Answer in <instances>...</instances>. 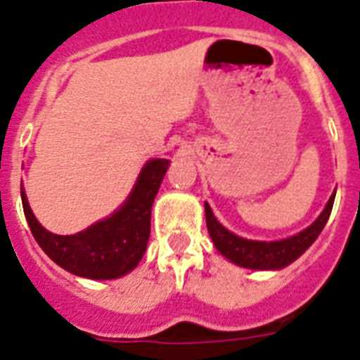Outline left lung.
Returning a JSON list of instances; mask_svg holds the SVG:
<instances>
[{"mask_svg":"<svg viewBox=\"0 0 360 360\" xmlns=\"http://www.w3.org/2000/svg\"><path fill=\"white\" fill-rule=\"evenodd\" d=\"M335 194L337 192L331 194L324 210L307 229H304L295 236L276 241L247 240V238L238 236V234L231 232L217 221L210 205L205 203L208 234L212 238L216 249L234 265L255 269V271H278V269H283L292 264L295 259L300 258L313 245V241L319 238V234L328 223V217L331 214V208H333Z\"/></svg>","mask_w":360,"mask_h":360,"instance_id":"obj_1","label":"left lung"}]
</instances>
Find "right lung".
Returning a JSON list of instances; mask_svg holds the SVG:
<instances>
[{
	"mask_svg": "<svg viewBox=\"0 0 360 360\" xmlns=\"http://www.w3.org/2000/svg\"><path fill=\"white\" fill-rule=\"evenodd\" d=\"M168 165V159H150L126 201L111 216L71 236H60L44 229L21 186V203L32 236L54 264L75 276L113 280L131 273L146 250L153 199Z\"/></svg>",
	"mask_w": 360,
	"mask_h": 360,
	"instance_id": "1",
	"label": "right lung"
}]
</instances>
